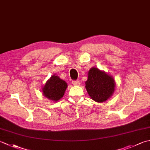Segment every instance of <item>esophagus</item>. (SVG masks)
<instances>
[{"instance_id": "34e87169", "label": "esophagus", "mask_w": 150, "mask_h": 150, "mask_svg": "<svg viewBox=\"0 0 150 150\" xmlns=\"http://www.w3.org/2000/svg\"><path fill=\"white\" fill-rule=\"evenodd\" d=\"M72 84L73 85H74V86H79V85H80L81 83L79 81H73Z\"/></svg>"}]
</instances>
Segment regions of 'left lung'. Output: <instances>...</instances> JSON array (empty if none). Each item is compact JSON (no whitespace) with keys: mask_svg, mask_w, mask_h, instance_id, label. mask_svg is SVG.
Here are the masks:
<instances>
[{"mask_svg":"<svg viewBox=\"0 0 150 150\" xmlns=\"http://www.w3.org/2000/svg\"><path fill=\"white\" fill-rule=\"evenodd\" d=\"M85 87L91 99L98 103H103L112 96L116 83L110 75L93 67L88 72Z\"/></svg>","mask_w":150,"mask_h":150,"instance_id":"left-lung-1","label":"left lung"}]
</instances>
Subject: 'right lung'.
<instances>
[{"instance_id": "add662e5", "label": "right lung", "mask_w": 150, "mask_h": 150, "mask_svg": "<svg viewBox=\"0 0 150 150\" xmlns=\"http://www.w3.org/2000/svg\"><path fill=\"white\" fill-rule=\"evenodd\" d=\"M67 84L58 75H52L42 88L43 95L52 101H57L64 95Z\"/></svg>"}]
</instances>
